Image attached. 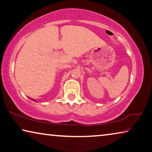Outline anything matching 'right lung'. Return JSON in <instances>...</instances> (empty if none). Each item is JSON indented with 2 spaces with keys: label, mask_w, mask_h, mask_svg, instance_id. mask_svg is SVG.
<instances>
[{
  "label": "right lung",
  "mask_w": 152,
  "mask_h": 152,
  "mask_svg": "<svg viewBox=\"0 0 152 152\" xmlns=\"http://www.w3.org/2000/svg\"><path fill=\"white\" fill-rule=\"evenodd\" d=\"M31 100H33V101H34V102H36V100H34V99H31Z\"/></svg>",
  "instance_id": "1"
}]
</instances>
